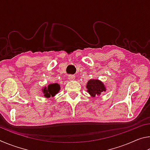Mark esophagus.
<instances>
[{
    "mask_svg": "<svg viewBox=\"0 0 150 150\" xmlns=\"http://www.w3.org/2000/svg\"><path fill=\"white\" fill-rule=\"evenodd\" d=\"M75 76L74 75H69V77H68V79L70 81H73L75 79Z\"/></svg>",
    "mask_w": 150,
    "mask_h": 150,
    "instance_id": "esophagus-1",
    "label": "esophagus"
}]
</instances>
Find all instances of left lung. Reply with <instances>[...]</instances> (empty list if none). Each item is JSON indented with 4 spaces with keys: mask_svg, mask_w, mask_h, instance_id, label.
<instances>
[{
    "mask_svg": "<svg viewBox=\"0 0 150 150\" xmlns=\"http://www.w3.org/2000/svg\"><path fill=\"white\" fill-rule=\"evenodd\" d=\"M87 91L92 96L100 95L101 93L106 91L105 85L101 81L98 80H90L87 84Z\"/></svg>",
    "mask_w": 150,
    "mask_h": 150,
    "instance_id": "obj_1",
    "label": "left lung"
}]
</instances>
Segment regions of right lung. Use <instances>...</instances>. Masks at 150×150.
I'll use <instances>...</instances> for the list:
<instances>
[{"label": "right lung", "instance_id": "obj_1", "mask_svg": "<svg viewBox=\"0 0 150 150\" xmlns=\"http://www.w3.org/2000/svg\"><path fill=\"white\" fill-rule=\"evenodd\" d=\"M60 89V86L57 83H54V84H51L48 85L47 88L45 87L42 90L43 93L44 94V96L47 98L50 97L51 96H54L59 92Z\"/></svg>", "mask_w": 150, "mask_h": 150}]
</instances>
